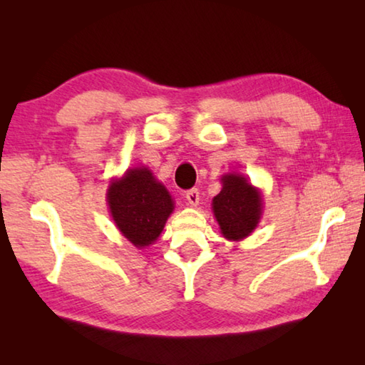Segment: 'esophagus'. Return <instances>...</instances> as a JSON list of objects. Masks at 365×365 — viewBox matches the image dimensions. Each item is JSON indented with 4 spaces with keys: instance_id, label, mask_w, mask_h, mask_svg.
<instances>
[{
    "instance_id": "1",
    "label": "esophagus",
    "mask_w": 365,
    "mask_h": 365,
    "mask_svg": "<svg viewBox=\"0 0 365 365\" xmlns=\"http://www.w3.org/2000/svg\"><path fill=\"white\" fill-rule=\"evenodd\" d=\"M185 197H187V201L190 202L191 206H197V202H200V190H197V188L188 190L187 195H185Z\"/></svg>"
}]
</instances>
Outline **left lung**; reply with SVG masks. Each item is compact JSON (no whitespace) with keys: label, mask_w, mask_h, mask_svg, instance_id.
Instances as JSON below:
<instances>
[{"label":"left lung","mask_w":365,"mask_h":365,"mask_svg":"<svg viewBox=\"0 0 365 365\" xmlns=\"http://www.w3.org/2000/svg\"><path fill=\"white\" fill-rule=\"evenodd\" d=\"M224 187L212 200L214 215L228 240H242L255 230L261 217V195L245 177L228 174Z\"/></svg>","instance_id":"1"}]
</instances>
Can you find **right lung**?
<instances>
[{"instance_id": "right-lung-1", "label": "right lung", "mask_w": 365, "mask_h": 365, "mask_svg": "<svg viewBox=\"0 0 365 365\" xmlns=\"http://www.w3.org/2000/svg\"><path fill=\"white\" fill-rule=\"evenodd\" d=\"M108 202L115 225L135 246H148L163 232L174 201L148 169L128 170L109 185Z\"/></svg>"}]
</instances>
